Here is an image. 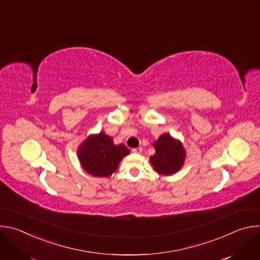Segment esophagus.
<instances>
[{"label":"esophagus","instance_id":"1","mask_svg":"<svg viewBox=\"0 0 260 260\" xmlns=\"http://www.w3.org/2000/svg\"><path fill=\"white\" fill-rule=\"evenodd\" d=\"M142 151H143L142 147H137V148H134V149H133V152H134V153H141Z\"/></svg>","mask_w":260,"mask_h":260}]
</instances>
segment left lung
Instances as JSON below:
<instances>
[{
  "label": "left lung",
  "instance_id": "8db88e82",
  "mask_svg": "<svg viewBox=\"0 0 260 260\" xmlns=\"http://www.w3.org/2000/svg\"><path fill=\"white\" fill-rule=\"evenodd\" d=\"M155 153L150 157L153 169L161 175H172L179 171L185 159L182 144L170 135H162L154 143Z\"/></svg>",
  "mask_w": 260,
  "mask_h": 260
}]
</instances>
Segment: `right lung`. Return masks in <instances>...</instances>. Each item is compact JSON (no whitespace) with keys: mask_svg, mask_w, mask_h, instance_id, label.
Returning a JSON list of instances; mask_svg holds the SVG:
<instances>
[{"mask_svg":"<svg viewBox=\"0 0 260 260\" xmlns=\"http://www.w3.org/2000/svg\"><path fill=\"white\" fill-rule=\"evenodd\" d=\"M129 153L123 145H114L112 138L101 133L89 137L78 150L83 169L94 177H108L118 168L120 160Z\"/></svg>","mask_w":260,"mask_h":260,"instance_id":"right-lung-1","label":"right lung"}]
</instances>
